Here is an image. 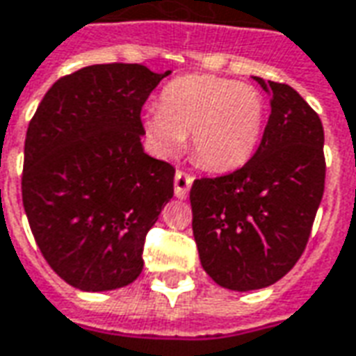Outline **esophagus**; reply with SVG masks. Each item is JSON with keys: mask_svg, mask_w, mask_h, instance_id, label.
<instances>
[{"mask_svg": "<svg viewBox=\"0 0 356 356\" xmlns=\"http://www.w3.org/2000/svg\"><path fill=\"white\" fill-rule=\"evenodd\" d=\"M192 184H193L192 174L184 172V170H178L176 176H174V193H176V197L186 200V197H188V193H190Z\"/></svg>", "mask_w": 356, "mask_h": 356, "instance_id": "1", "label": "esophagus"}]
</instances>
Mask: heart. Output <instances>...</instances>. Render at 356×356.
<instances>
[{
  "label": "heart",
  "mask_w": 356,
  "mask_h": 356,
  "mask_svg": "<svg viewBox=\"0 0 356 356\" xmlns=\"http://www.w3.org/2000/svg\"><path fill=\"white\" fill-rule=\"evenodd\" d=\"M266 102L248 83L215 75H184L161 92L159 110L143 118L161 153H176L190 134L195 161L215 172L240 168L256 153Z\"/></svg>",
  "instance_id": "heart-1"
}]
</instances>
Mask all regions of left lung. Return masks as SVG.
Masks as SVG:
<instances>
[{"mask_svg": "<svg viewBox=\"0 0 356 356\" xmlns=\"http://www.w3.org/2000/svg\"><path fill=\"white\" fill-rule=\"evenodd\" d=\"M254 79L271 97L257 151L238 170L200 178L190 190L203 269L230 291L273 285L295 267L325 182L320 116L293 87Z\"/></svg>", "mask_w": 356, "mask_h": 356, "instance_id": "left-lung-1", "label": "left lung"}]
</instances>
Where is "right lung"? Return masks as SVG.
Instances as JSON below:
<instances>
[{
	"instance_id": "add662e5",
	"label": "right lung",
	"mask_w": 356,
	"mask_h": 356,
	"mask_svg": "<svg viewBox=\"0 0 356 356\" xmlns=\"http://www.w3.org/2000/svg\"><path fill=\"white\" fill-rule=\"evenodd\" d=\"M170 71L89 65L44 95L24 139L21 190L44 259L100 293L143 271L149 229L174 195V166L143 151L141 108Z\"/></svg>"
}]
</instances>
